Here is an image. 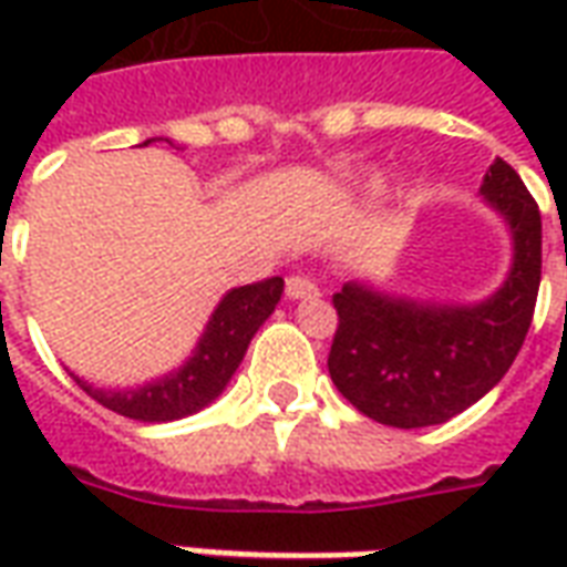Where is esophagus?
Returning a JSON list of instances; mask_svg holds the SVG:
<instances>
[{"label": "esophagus", "instance_id": "esophagus-1", "mask_svg": "<svg viewBox=\"0 0 567 567\" xmlns=\"http://www.w3.org/2000/svg\"><path fill=\"white\" fill-rule=\"evenodd\" d=\"M285 297L288 300H307V297H319V285L307 279V276H291L285 282Z\"/></svg>", "mask_w": 567, "mask_h": 567}]
</instances>
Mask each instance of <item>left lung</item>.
Returning <instances> with one entry per match:
<instances>
[{
  "label": "left lung",
  "mask_w": 567,
  "mask_h": 567,
  "mask_svg": "<svg viewBox=\"0 0 567 567\" xmlns=\"http://www.w3.org/2000/svg\"><path fill=\"white\" fill-rule=\"evenodd\" d=\"M480 194L513 239V264L480 303H434L346 282L328 370L364 416L392 427H427L458 416L511 370L532 328L540 288V212L511 163L495 157Z\"/></svg>",
  "instance_id": "8db88e82"
}]
</instances>
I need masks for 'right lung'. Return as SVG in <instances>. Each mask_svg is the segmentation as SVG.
<instances>
[{"instance_id":"1","label":"right lung","mask_w":567,"mask_h":567,"mask_svg":"<svg viewBox=\"0 0 567 567\" xmlns=\"http://www.w3.org/2000/svg\"><path fill=\"white\" fill-rule=\"evenodd\" d=\"M148 142L154 140H145L142 145H148ZM282 279L272 276L264 282L227 291L212 312L197 349L190 352L182 368L166 373L161 380L133 385V389H100L75 373H72V380L79 382L96 404H103L117 416L136 419V422H175V419L199 413L227 389L236 368L243 364L251 337L272 316V309L282 297Z\"/></svg>"}]
</instances>
